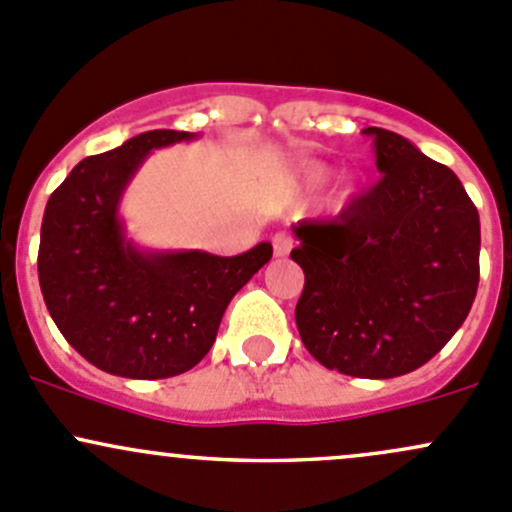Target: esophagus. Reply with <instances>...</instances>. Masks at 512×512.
<instances>
[{"label": "esophagus", "mask_w": 512, "mask_h": 512, "mask_svg": "<svg viewBox=\"0 0 512 512\" xmlns=\"http://www.w3.org/2000/svg\"><path fill=\"white\" fill-rule=\"evenodd\" d=\"M272 247H274V255L287 257L294 247V238L289 233H284V230H279V233L272 238Z\"/></svg>", "instance_id": "1"}]
</instances>
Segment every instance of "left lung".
Wrapping results in <instances>:
<instances>
[{"label": "left lung", "mask_w": 512, "mask_h": 512, "mask_svg": "<svg viewBox=\"0 0 512 512\" xmlns=\"http://www.w3.org/2000/svg\"><path fill=\"white\" fill-rule=\"evenodd\" d=\"M383 174L333 220H301L292 260L304 270L297 328L328 370L370 380L412 373L469 316L481 223L449 166L380 127Z\"/></svg>", "instance_id": "left-lung-1"}]
</instances>
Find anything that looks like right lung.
<instances>
[{
	"mask_svg": "<svg viewBox=\"0 0 512 512\" xmlns=\"http://www.w3.org/2000/svg\"><path fill=\"white\" fill-rule=\"evenodd\" d=\"M152 129L80 161L43 211L39 284L58 331L88 363L134 380L174 378L201 363L230 299L272 257L270 242L235 257L142 252L117 215L152 149L193 139Z\"/></svg>",
	"mask_w": 512,
	"mask_h": 512,
	"instance_id": "right-lung-1",
	"label": "right lung"
}]
</instances>
